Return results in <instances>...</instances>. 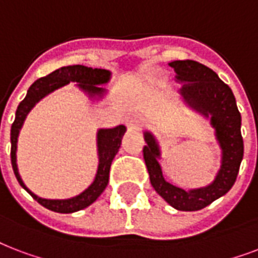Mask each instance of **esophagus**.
Segmentation results:
<instances>
[{
	"label": "esophagus",
	"instance_id": "34e87169",
	"mask_svg": "<svg viewBox=\"0 0 258 258\" xmlns=\"http://www.w3.org/2000/svg\"><path fill=\"white\" fill-rule=\"evenodd\" d=\"M125 124L128 127L130 130H141L145 124V121H143L142 116L139 115L138 112L135 111H130L124 117Z\"/></svg>",
	"mask_w": 258,
	"mask_h": 258
}]
</instances>
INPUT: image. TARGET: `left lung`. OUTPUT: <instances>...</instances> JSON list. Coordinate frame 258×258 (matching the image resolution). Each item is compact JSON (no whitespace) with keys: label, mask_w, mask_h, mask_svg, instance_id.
Segmentation results:
<instances>
[{"label":"left lung","mask_w":258,"mask_h":258,"mask_svg":"<svg viewBox=\"0 0 258 258\" xmlns=\"http://www.w3.org/2000/svg\"><path fill=\"white\" fill-rule=\"evenodd\" d=\"M169 66L174 69L177 81L184 84L180 89L184 101L206 117L211 116L216 141L222 149L221 169L215 180L203 188L185 190L173 185L162 174L158 164L160 146L150 133H145L147 145L143 147V158L157 194L178 211H198L227 194L237 180L243 158L241 113L229 85L210 68L189 59L173 60Z\"/></svg>","instance_id":"1"}]
</instances>
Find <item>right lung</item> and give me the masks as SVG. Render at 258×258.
I'll return each instance as SVG.
<instances>
[{
	"instance_id": "obj_1",
	"label": "right lung",
	"mask_w": 258,
	"mask_h": 258,
	"mask_svg": "<svg viewBox=\"0 0 258 258\" xmlns=\"http://www.w3.org/2000/svg\"><path fill=\"white\" fill-rule=\"evenodd\" d=\"M111 78V72L105 69H92L82 66V64H74V66H64L58 70H55L51 74L46 77H42L33 82L29 86L28 92L25 98L19 104L17 111H16V117L11 128V160L12 168L15 172V176L17 181L27 192H28L37 203L42 204L43 207L48 208L54 212H60V214H70V212L80 211L84 210L88 206L97 200L100 195L103 194L105 186L108 185L109 180V169L115 155L119 151V147L121 145V138L125 133L124 125H117L115 128H101L97 133V150H98V168L94 181L86 188L82 194H80L76 198L63 200H52L43 199L25 186V184L21 180L19 174V169L16 164V150H17V138L25 117L29 113V111L36 105L43 97L51 92L68 85L70 82H77L78 86L84 92L89 94L90 97H103L105 94V89L100 88L97 85H104L107 84Z\"/></svg>"
}]
</instances>
